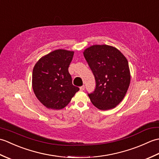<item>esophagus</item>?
<instances>
[{
  "label": "esophagus",
  "mask_w": 159,
  "mask_h": 159,
  "mask_svg": "<svg viewBox=\"0 0 159 159\" xmlns=\"http://www.w3.org/2000/svg\"><path fill=\"white\" fill-rule=\"evenodd\" d=\"M84 89H85V86L83 85V86H81V87H80V91H83Z\"/></svg>",
  "instance_id": "1"
}]
</instances>
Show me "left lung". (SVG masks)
<instances>
[{"label": "left lung", "instance_id": "left-lung-1", "mask_svg": "<svg viewBox=\"0 0 159 159\" xmlns=\"http://www.w3.org/2000/svg\"><path fill=\"white\" fill-rule=\"evenodd\" d=\"M96 80V88L88 96L100 110L116 107L123 100L130 82L129 66L120 50L108 45H93L83 52Z\"/></svg>", "mask_w": 159, "mask_h": 159}]
</instances>
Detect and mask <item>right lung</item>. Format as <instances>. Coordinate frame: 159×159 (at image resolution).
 <instances>
[{"label":"right lung","instance_id":"right-lung-1","mask_svg":"<svg viewBox=\"0 0 159 159\" xmlns=\"http://www.w3.org/2000/svg\"><path fill=\"white\" fill-rule=\"evenodd\" d=\"M73 55V51L56 50L42 57L34 66L33 92L39 102L48 109H63L79 90L72 85L68 72Z\"/></svg>","mask_w":159,"mask_h":159}]
</instances>
